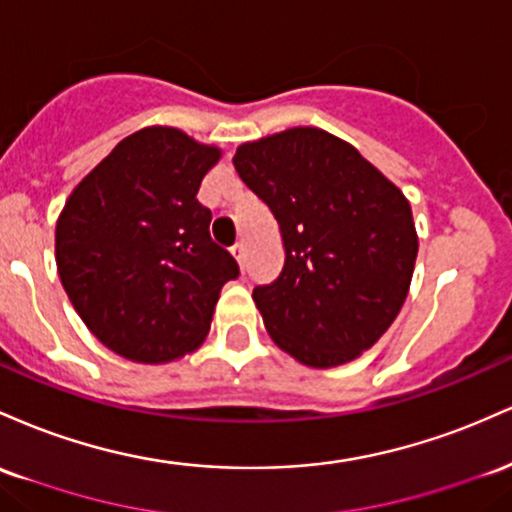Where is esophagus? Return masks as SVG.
I'll use <instances>...</instances> for the list:
<instances>
[{"instance_id": "34e87169", "label": "esophagus", "mask_w": 512, "mask_h": 512, "mask_svg": "<svg viewBox=\"0 0 512 512\" xmlns=\"http://www.w3.org/2000/svg\"><path fill=\"white\" fill-rule=\"evenodd\" d=\"M229 251H232V256L237 258L239 266H244V261H246V246H244V244H234Z\"/></svg>"}]
</instances>
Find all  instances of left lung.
Listing matches in <instances>:
<instances>
[{"label":"left lung","instance_id":"left-lung-1","mask_svg":"<svg viewBox=\"0 0 512 512\" xmlns=\"http://www.w3.org/2000/svg\"><path fill=\"white\" fill-rule=\"evenodd\" d=\"M239 179L278 220L285 266L254 287L268 333L309 367L380 341L409 295L418 237L409 200L348 142L290 128L234 154Z\"/></svg>","mask_w":512,"mask_h":512}]
</instances>
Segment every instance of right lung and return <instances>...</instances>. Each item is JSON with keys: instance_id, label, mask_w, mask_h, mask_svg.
<instances>
[{"instance_id": "obj_1", "label": "right lung", "mask_w": 512, "mask_h": 512, "mask_svg": "<svg viewBox=\"0 0 512 512\" xmlns=\"http://www.w3.org/2000/svg\"><path fill=\"white\" fill-rule=\"evenodd\" d=\"M217 147L176 128H145L113 147L67 198L55 227L62 287L86 329L132 363H171L208 336L227 280L239 275L210 239L198 203Z\"/></svg>"}]
</instances>
